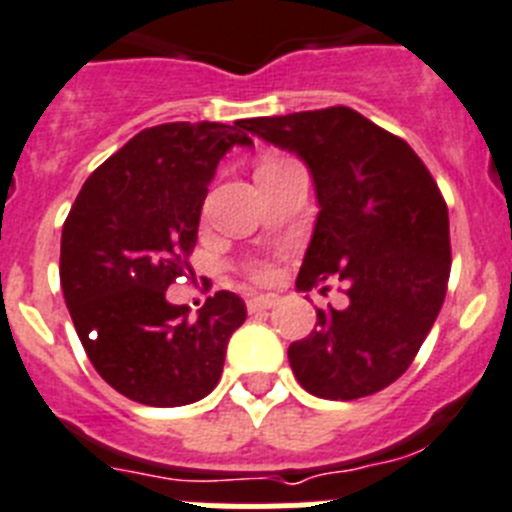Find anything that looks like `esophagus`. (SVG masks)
Here are the masks:
<instances>
[{"mask_svg": "<svg viewBox=\"0 0 512 512\" xmlns=\"http://www.w3.org/2000/svg\"><path fill=\"white\" fill-rule=\"evenodd\" d=\"M278 304V296H273V293H268V296H252L250 301H247V309L255 314V311H268L273 309V306Z\"/></svg>", "mask_w": 512, "mask_h": 512, "instance_id": "1", "label": "esophagus"}]
</instances>
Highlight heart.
I'll return each instance as SVG.
<instances>
[{"label": "heart", "mask_w": 512, "mask_h": 512, "mask_svg": "<svg viewBox=\"0 0 512 512\" xmlns=\"http://www.w3.org/2000/svg\"><path fill=\"white\" fill-rule=\"evenodd\" d=\"M273 162H283V159H265V162H262V164H273ZM262 164H260V167H262ZM255 275H257V278H260V281H268V278H270V275H273V273H270L268 268H260Z\"/></svg>", "instance_id": "b5f03b06"}]
</instances>
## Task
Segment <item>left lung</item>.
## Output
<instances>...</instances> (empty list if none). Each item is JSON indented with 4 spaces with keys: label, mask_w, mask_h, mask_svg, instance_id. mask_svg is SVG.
I'll return each instance as SVG.
<instances>
[{
    "label": "left lung",
    "mask_w": 512,
    "mask_h": 512,
    "mask_svg": "<svg viewBox=\"0 0 512 512\" xmlns=\"http://www.w3.org/2000/svg\"><path fill=\"white\" fill-rule=\"evenodd\" d=\"M242 128L296 154L314 182L319 213L296 291L332 275L348 286V304L317 309V330L291 342L293 376L332 402L376 394L410 368L446 299L441 190L407 141L342 105L250 118Z\"/></svg>",
    "instance_id": "1"
}]
</instances>
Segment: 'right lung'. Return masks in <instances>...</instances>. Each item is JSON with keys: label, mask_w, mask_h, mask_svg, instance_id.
I'll list each match as a JSON object with an SVG mask.
<instances>
[{"label": "right lung", "mask_w": 512, "mask_h": 512, "mask_svg": "<svg viewBox=\"0 0 512 512\" xmlns=\"http://www.w3.org/2000/svg\"><path fill=\"white\" fill-rule=\"evenodd\" d=\"M252 146L242 121L164 123L133 136L79 190L61 231V291L95 371L123 397L182 407L208 397L247 319L219 291L198 317L167 301L188 268L216 167Z\"/></svg>", "instance_id": "obj_1"}]
</instances>
